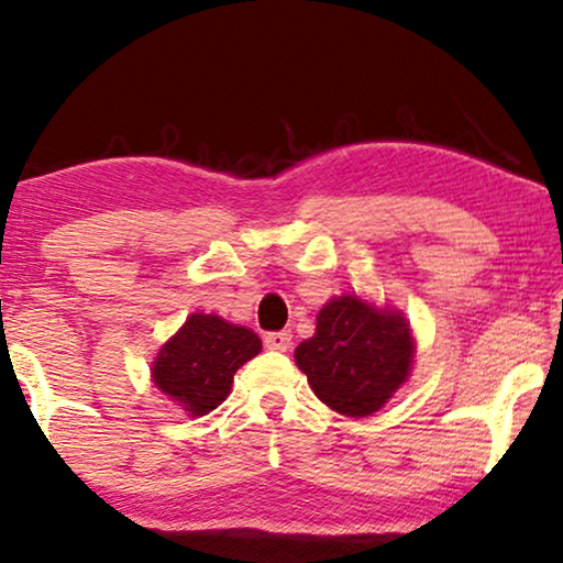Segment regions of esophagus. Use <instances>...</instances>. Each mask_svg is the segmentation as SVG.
I'll return each instance as SVG.
<instances>
[{"label":"esophagus","instance_id":"34e87169","mask_svg":"<svg viewBox=\"0 0 563 563\" xmlns=\"http://www.w3.org/2000/svg\"><path fill=\"white\" fill-rule=\"evenodd\" d=\"M268 351H289L291 345V333L289 330H279V333H268L264 338Z\"/></svg>","mask_w":563,"mask_h":563}]
</instances>
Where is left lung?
Returning a JSON list of instances; mask_svg holds the SVG:
<instances>
[{
  "instance_id": "1",
  "label": "left lung",
  "mask_w": 563,
  "mask_h": 563,
  "mask_svg": "<svg viewBox=\"0 0 563 563\" xmlns=\"http://www.w3.org/2000/svg\"><path fill=\"white\" fill-rule=\"evenodd\" d=\"M415 341L397 310L356 295L335 297L318 312L314 335L297 345V366L318 399L345 418H366L410 376Z\"/></svg>"
}]
</instances>
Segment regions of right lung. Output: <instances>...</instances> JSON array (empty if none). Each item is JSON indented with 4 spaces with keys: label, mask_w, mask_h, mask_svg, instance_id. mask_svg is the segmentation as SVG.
Segmentation results:
<instances>
[{
    "label": "right lung",
    "mask_w": 563,
    "mask_h": 563,
    "mask_svg": "<svg viewBox=\"0 0 563 563\" xmlns=\"http://www.w3.org/2000/svg\"><path fill=\"white\" fill-rule=\"evenodd\" d=\"M261 351V338L218 314H189L153 361V382L189 415H207L230 395L238 368Z\"/></svg>",
    "instance_id": "obj_1"
}]
</instances>
